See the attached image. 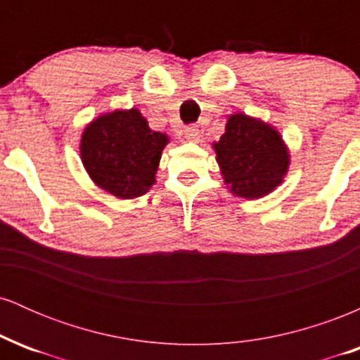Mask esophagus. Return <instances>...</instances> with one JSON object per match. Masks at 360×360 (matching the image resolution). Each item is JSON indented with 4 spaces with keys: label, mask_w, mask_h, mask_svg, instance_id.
Here are the masks:
<instances>
[{
    "label": "esophagus",
    "mask_w": 360,
    "mask_h": 360,
    "mask_svg": "<svg viewBox=\"0 0 360 360\" xmlns=\"http://www.w3.org/2000/svg\"><path fill=\"white\" fill-rule=\"evenodd\" d=\"M184 139L189 140V142H198L200 140V130H198V127H186Z\"/></svg>",
    "instance_id": "esophagus-1"
}]
</instances>
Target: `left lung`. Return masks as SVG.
<instances>
[{"label":"left lung","instance_id":"left-lung-1","mask_svg":"<svg viewBox=\"0 0 360 360\" xmlns=\"http://www.w3.org/2000/svg\"><path fill=\"white\" fill-rule=\"evenodd\" d=\"M213 147L225 183L237 196L262 198L283 183L289 155L281 135L266 123L232 115Z\"/></svg>","mask_w":360,"mask_h":360}]
</instances>
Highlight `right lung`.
Wrapping results in <instances>:
<instances>
[{
  "label": "right lung",
  "mask_w": 360,
  "mask_h": 360,
  "mask_svg": "<svg viewBox=\"0 0 360 360\" xmlns=\"http://www.w3.org/2000/svg\"><path fill=\"white\" fill-rule=\"evenodd\" d=\"M167 135L148 128L139 110L113 111L94 120L81 140V159L100 188L117 198H137L155 183Z\"/></svg>",
  "instance_id": "1"
}]
</instances>
